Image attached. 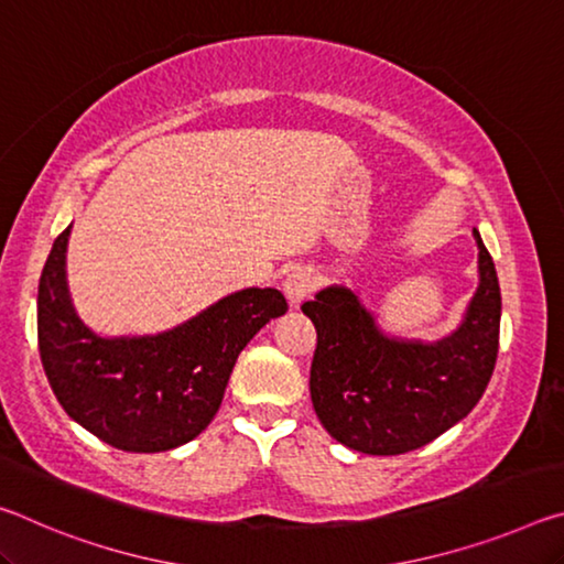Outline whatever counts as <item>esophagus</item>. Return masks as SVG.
Returning a JSON list of instances; mask_svg holds the SVG:
<instances>
[{
	"mask_svg": "<svg viewBox=\"0 0 564 564\" xmlns=\"http://www.w3.org/2000/svg\"><path fill=\"white\" fill-rule=\"evenodd\" d=\"M313 289H316V275H313L308 269L291 271L289 279L283 283V291L293 305H299L305 295H311Z\"/></svg>",
	"mask_w": 564,
	"mask_h": 564,
	"instance_id": "esophagus-1",
	"label": "esophagus"
}]
</instances>
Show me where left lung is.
I'll return each mask as SVG.
<instances>
[{
    "mask_svg": "<svg viewBox=\"0 0 564 564\" xmlns=\"http://www.w3.org/2000/svg\"><path fill=\"white\" fill-rule=\"evenodd\" d=\"M480 285L457 330L437 343L390 338L346 285L301 311L318 333L311 400L323 427L350 451L403 455L470 413L488 388L500 343V283L477 228Z\"/></svg>",
    "mask_w": 564,
    "mask_h": 564,
    "instance_id": "obj_1",
    "label": "left lung"
}]
</instances>
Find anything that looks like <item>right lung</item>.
<instances>
[{
    "label": "right lung",
    "mask_w": 564,
    "mask_h": 564,
    "mask_svg": "<svg viewBox=\"0 0 564 564\" xmlns=\"http://www.w3.org/2000/svg\"><path fill=\"white\" fill-rule=\"evenodd\" d=\"M56 236L40 279L36 333L44 373L66 415L127 453H164L206 431L238 352L289 311L275 289L226 295L156 336L101 338L76 316L66 285V243Z\"/></svg>",
    "instance_id": "obj_1"
}]
</instances>
